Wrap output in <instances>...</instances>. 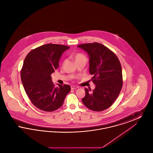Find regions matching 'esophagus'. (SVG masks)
Masks as SVG:
<instances>
[{
	"instance_id": "34e87169",
	"label": "esophagus",
	"mask_w": 153,
	"mask_h": 153,
	"mask_svg": "<svg viewBox=\"0 0 153 153\" xmlns=\"http://www.w3.org/2000/svg\"><path fill=\"white\" fill-rule=\"evenodd\" d=\"M77 88H79V87H77V86H76V85H72L71 86L72 89H77Z\"/></svg>"
}]
</instances>
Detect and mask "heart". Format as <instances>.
<instances>
[{
    "mask_svg": "<svg viewBox=\"0 0 153 153\" xmlns=\"http://www.w3.org/2000/svg\"><path fill=\"white\" fill-rule=\"evenodd\" d=\"M74 58H75L76 62L81 60V59H86V57H85V56L84 54H82V53H76L74 56Z\"/></svg>",
    "mask_w": 153,
    "mask_h": 153,
    "instance_id": "obj_1",
    "label": "heart"
}]
</instances>
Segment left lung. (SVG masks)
Instances as JSON below:
<instances>
[{
  "label": "left lung",
  "mask_w": 153,
  "mask_h": 153,
  "mask_svg": "<svg viewBox=\"0 0 153 153\" xmlns=\"http://www.w3.org/2000/svg\"><path fill=\"white\" fill-rule=\"evenodd\" d=\"M77 47L89 56V73L96 85L94 90L85 88L83 104L91 110L102 111L110 107L123 86L122 69L117 55L107 47L97 42L81 44Z\"/></svg>",
  "instance_id": "obj_1"
}]
</instances>
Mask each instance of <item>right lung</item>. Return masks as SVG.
Returning a JSON list of instances; mask_svg holds the SVG:
<instances>
[{
  "mask_svg": "<svg viewBox=\"0 0 153 153\" xmlns=\"http://www.w3.org/2000/svg\"><path fill=\"white\" fill-rule=\"evenodd\" d=\"M69 46L48 44L30 51L24 60L21 77L31 103L38 109L51 112L60 108L71 91L69 85L55 87L51 74L59 66V60Z\"/></svg>",
  "mask_w": 153,
  "mask_h": 153,
  "instance_id": "1",
  "label": "right lung"
}]
</instances>
